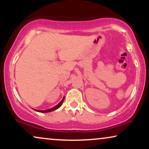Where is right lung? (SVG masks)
Masks as SVG:
<instances>
[{
  "label": "right lung",
  "instance_id": "right-lung-1",
  "mask_svg": "<svg viewBox=\"0 0 149 149\" xmlns=\"http://www.w3.org/2000/svg\"><path fill=\"white\" fill-rule=\"evenodd\" d=\"M64 97H63V99L62 100V101H61L59 103L58 105H56V107L52 108V109H48V110H45V111H39V110H36V109H34V110H35V111H37V112H40V113H49V112L55 111V110L58 109V108H60V107H61V106H62V103H63V102H64Z\"/></svg>",
  "mask_w": 149,
  "mask_h": 149
}]
</instances>
